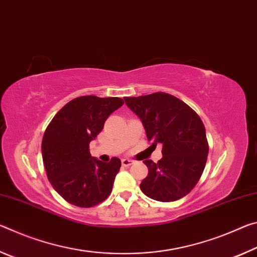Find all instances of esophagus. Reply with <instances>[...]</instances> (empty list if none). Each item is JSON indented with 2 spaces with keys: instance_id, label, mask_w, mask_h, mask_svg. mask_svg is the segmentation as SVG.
<instances>
[{
  "instance_id": "obj_1",
  "label": "esophagus",
  "mask_w": 257,
  "mask_h": 257,
  "mask_svg": "<svg viewBox=\"0 0 257 257\" xmlns=\"http://www.w3.org/2000/svg\"><path fill=\"white\" fill-rule=\"evenodd\" d=\"M132 164H133V161H131V159H128V158H123V159H121V165L125 166V167L131 166Z\"/></svg>"
}]
</instances>
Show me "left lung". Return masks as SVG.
<instances>
[{
    "label": "left lung",
    "mask_w": 257,
    "mask_h": 257,
    "mask_svg": "<svg viewBox=\"0 0 257 257\" xmlns=\"http://www.w3.org/2000/svg\"><path fill=\"white\" fill-rule=\"evenodd\" d=\"M124 100L140 117L148 141L155 147L163 145L161 161H144L148 176L140 184L142 192L164 203L187 196L198 183L208 155L205 126L198 113L165 92Z\"/></svg>",
    "instance_id": "left-lung-1"
}]
</instances>
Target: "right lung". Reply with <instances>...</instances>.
<instances>
[{
    "instance_id": "1",
    "label": "right lung",
    "mask_w": 257,
    "mask_h": 257,
    "mask_svg": "<svg viewBox=\"0 0 257 257\" xmlns=\"http://www.w3.org/2000/svg\"><path fill=\"white\" fill-rule=\"evenodd\" d=\"M123 104L120 98L78 96L65 104L46 127L42 140L46 175L69 204L93 207L111 193L120 159L102 163L91 156L89 148L110 113Z\"/></svg>"
}]
</instances>
